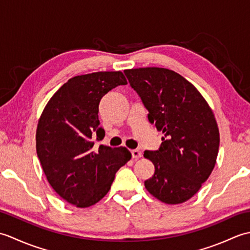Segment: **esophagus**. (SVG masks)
<instances>
[{"label": "esophagus", "instance_id": "1", "mask_svg": "<svg viewBox=\"0 0 250 250\" xmlns=\"http://www.w3.org/2000/svg\"><path fill=\"white\" fill-rule=\"evenodd\" d=\"M131 153H132V158H133V159H139V158L142 157V152L140 150H137V149L131 150Z\"/></svg>", "mask_w": 250, "mask_h": 250}]
</instances>
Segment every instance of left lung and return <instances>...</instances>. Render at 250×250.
<instances>
[{
	"label": "left lung",
	"instance_id": "left-lung-1",
	"mask_svg": "<svg viewBox=\"0 0 250 250\" xmlns=\"http://www.w3.org/2000/svg\"><path fill=\"white\" fill-rule=\"evenodd\" d=\"M125 74L149 113L148 120L164 135L158 150L144 152L155 166L145 188L167 204L184 203L198 192L216 164L220 139L213 110L176 72L140 67Z\"/></svg>",
	"mask_w": 250,
	"mask_h": 250
}]
</instances>
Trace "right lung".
I'll list each match as a JSON object with an SVG mask.
<instances>
[{"mask_svg": "<svg viewBox=\"0 0 250 250\" xmlns=\"http://www.w3.org/2000/svg\"><path fill=\"white\" fill-rule=\"evenodd\" d=\"M122 72H97L68 79L52 95L36 129V152L47 180L63 200L81 208L103 199L116 172L131 159L125 147L92 148L100 128L99 104L111 89L126 84Z\"/></svg>", "mask_w": 250, "mask_h": 250, "instance_id": "1", "label": "right lung"}]
</instances>
